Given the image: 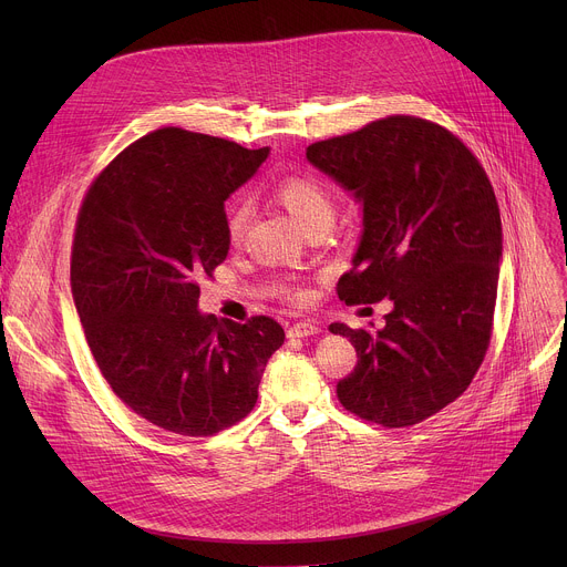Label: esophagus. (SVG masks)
Segmentation results:
<instances>
[{"label": "esophagus", "mask_w": 567, "mask_h": 567, "mask_svg": "<svg viewBox=\"0 0 567 567\" xmlns=\"http://www.w3.org/2000/svg\"><path fill=\"white\" fill-rule=\"evenodd\" d=\"M320 326L313 320H300V322H293V326L289 328V337L291 339H307V337H313V334H320Z\"/></svg>", "instance_id": "obj_1"}]
</instances>
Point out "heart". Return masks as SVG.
Instances as JSON below:
<instances>
[{"mask_svg":"<svg viewBox=\"0 0 567 567\" xmlns=\"http://www.w3.org/2000/svg\"><path fill=\"white\" fill-rule=\"evenodd\" d=\"M276 199L285 206V210L298 221L302 228L320 217H334V202L328 190L320 184L305 179V177H287L276 184L274 188ZM249 221V206L235 199L226 208V233L228 239L237 241L247 230Z\"/></svg>","mask_w":567,"mask_h":567,"instance_id":"1","label":"heart"}]
</instances>
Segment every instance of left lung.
<instances>
[{"label":"left lung","instance_id":"obj_1","mask_svg":"<svg viewBox=\"0 0 567 567\" xmlns=\"http://www.w3.org/2000/svg\"><path fill=\"white\" fill-rule=\"evenodd\" d=\"M307 161L363 213L339 296L392 302L381 330L330 326L359 357L339 401L361 420L413 426L468 388L489 348L503 262L494 188L457 136L413 116L311 143Z\"/></svg>","mask_w":567,"mask_h":567}]
</instances>
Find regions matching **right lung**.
I'll use <instances>...</instances> for the list:
<instances>
[{
	"instance_id": "obj_1",
	"label": "right lung",
	"mask_w": 567,
	"mask_h": 567,
	"mask_svg": "<svg viewBox=\"0 0 567 567\" xmlns=\"http://www.w3.org/2000/svg\"><path fill=\"white\" fill-rule=\"evenodd\" d=\"M267 156L156 130L112 161L78 213L71 293L90 350L112 390L158 429L197 437L247 417L285 343L274 318L239 326L199 311L197 280L230 247L224 202Z\"/></svg>"
}]
</instances>
